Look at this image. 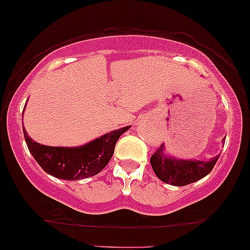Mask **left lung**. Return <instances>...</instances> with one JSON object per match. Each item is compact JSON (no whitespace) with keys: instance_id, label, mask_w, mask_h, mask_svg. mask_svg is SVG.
Here are the masks:
<instances>
[{"instance_id":"8db88e82","label":"left lung","mask_w":250,"mask_h":250,"mask_svg":"<svg viewBox=\"0 0 250 250\" xmlns=\"http://www.w3.org/2000/svg\"><path fill=\"white\" fill-rule=\"evenodd\" d=\"M164 145L150 156V165L156 177L164 183L173 186H185L197 182L212 171L218 160V156L210 161L179 160L165 156Z\"/></svg>"}]
</instances>
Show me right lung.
<instances>
[{"instance_id": "obj_1", "label": "right lung", "mask_w": 250, "mask_h": 250, "mask_svg": "<svg viewBox=\"0 0 250 250\" xmlns=\"http://www.w3.org/2000/svg\"><path fill=\"white\" fill-rule=\"evenodd\" d=\"M130 125L110 131L82 147H51L33 141L23 128L29 152L46 173L64 180L94 177L108 165L117 140Z\"/></svg>"}]
</instances>
